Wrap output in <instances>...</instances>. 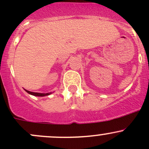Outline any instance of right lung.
Segmentation results:
<instances>
[{"label":"right lung","instance_id":"obj_1","mask_svg":"<svg viewBox=\"0 0 149 149\" xmlns=\"http://www.w3.org/2000/svg\"><path fill=\"white\" fill-rule=\"evenodd\" d=\"M25 91L28 93V94H31V95H34V96H37V97H45V96H48L49 94H51L50 93H46V94H43V93H37V92H31V91H28V90L25 89Z\"/></svg>","mask_w":149,"mask_h":149}]
</instances>
